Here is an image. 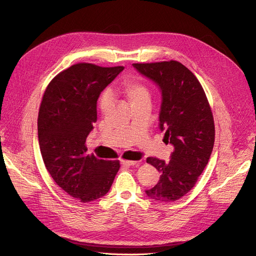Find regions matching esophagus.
Listing matches in <instances>:
<instances>
[{
  "label": "esophagus",
  "instance_id": "obj_1",
  "mask_svg": "<svg viewBox=\"0 0 256 256\" xmlns=\"http://www.w3.org/2000/svg\"><path fill=\"white\" fill-rule=\"evenodd\" d=\"M121 164L124 165V166H134V165H136V164H137V162H136V160H121Z\"/></svg>",
  "mask_w": 256,
  "mask_h": 256
}]
</instances>
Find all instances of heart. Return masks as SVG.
I'll list each match as a JSON object with an SVG mask.
<instances>
[{"label": "heart", "instance_id": "b5f03b06", "mask_svg": "<svg viewBox=\"0 0 256 256\" xmlns=\"http://www.w3.org/2000/svg\"><path fill=\"white\" fill-rule=\"evenodd\" d=\"M119 93L128 100L132 108H136L143 104H150L152 93L143 80L140 78H130L119 88ZM112 106V98L109 92H104L102 94L98 100V106L102 113H106L110 110Z\"/></svg>", "mask_w": 256, "mask_h": 256}]
</instances>
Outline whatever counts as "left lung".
Segmentation results:
<instances>
[{
    "label": "left lung",
    "instance_id": "obj_1",
    "mask_svg": "<svg viewBox=\"0 0 256 256\" xmlns=\"http://www.w3.org/2000/svg\"><path fill=\"white\" fill-rule=\"evenodd\" d=\"M135 68L162 91L160 128L174 146L168 163L147 158L160 176L146 194L160 202H173L195 186L214 147V124L206 92L194 74L178 61L134 63Z\"/></svg>",
    "mask_w": 256,
    "mask_h": 256
}]
</instances>
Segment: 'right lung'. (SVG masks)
<instances>
[{
    "label": "right lung",
    "mask_w": 256,
    "mask_h": 256,
    "mask_svg": "<svg viewBox=\"0 0 256 256\" xmlns=\"http://www.w3.org/2000/svg\"><path fill=\"white\" fill-rule=\"evenodd\" d=\"M124 66L72 65L48 85L38 113V141L46 170L67 194L90 202L109 192L119 160L87 154L86 139L96 121L100 92Z\"/></svg>",
    "instance_id": "obj_1"
}]
</instances>
